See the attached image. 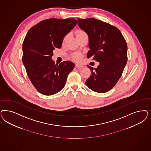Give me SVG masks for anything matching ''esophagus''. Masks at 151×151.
Instances as JSON below:
<instances>
[{"instance_id": "1", "label": "esophagus", "mask_w": 151, "mask_h": 151, "mask_svg": "<svg viewBox=\"0 0 151 151\" xmlns=\"http://www.w3.org/2000/svg\"><path fill=\"white\" fill-rule=\"evenodd\" d=\"M76 67H77V68H83V65L82 64H76Z\"/></svg>"}]
</instances>
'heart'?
I'll use <instances>...</instances> for the list:
<instances>
[{"instance_id":"b5f03b06","label":"heart","mask_w":151,"mask_h":151,"mask_svg":"<svg viewBox=\"0 0 151 151\" xmlns=\"http://www.w3.org/2000/svg\"><path fill=\"white\" fill-rule=\"evenodd\" d=\"M83 33H86L84 32L83 31L80 30L78 32L77 35L79 34H83ZM72 57L74 60H76L77 62H79V61H81L82 59V55H81V54L79 53H75L72 54Z\"/></svg>"}]
</instances>
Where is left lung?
Here are the masks:
<instances>
[{"mask_svg": "<svg viewBox=\"0 0 151 151\" xmlns=\"http://www.w3.org/2000/svg\"><path fill=\"white\" fill-rule=\"evenodd\" d=\"M77 21L89 37L88 58L93 57L99 62L97 68L87 65L92 75L86 84L96 92H107L117 84L126 65V41L117 28L100 20L78 18Z\"/></svg>", "mask_w": 151, "mask_h": 151, "instance_id": "8db88e82", "label": "left lung"}]
</instances>
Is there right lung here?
Listing matches in <instances>:
<instances>
[{
    "mask_svg": "<svg viewBox=\"0 0 151 151\" xmlns=\"http://www.w3.org/2000/svg\"><path fill=\"white\" fill-rule=\"evenodd\" d=\"M77 24L72 18L44 20L29 29L23 43V58L27 75L35 89L45 96L63 88L68 74L74 68L70 61L55 64L52 57L60 48L64 37Z\"/></svg>",
    "mask_w": 151,
    "mask_h": 151,
    "instance_id": "right-lung-1",
    "label": "right lung"
}]
</instances>
